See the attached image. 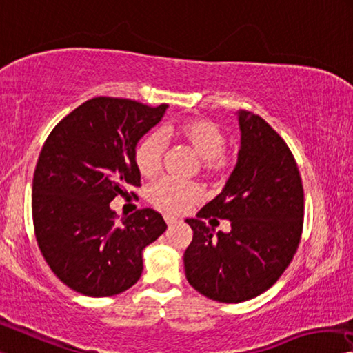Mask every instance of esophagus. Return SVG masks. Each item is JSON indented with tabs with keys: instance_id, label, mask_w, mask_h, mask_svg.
<instances>
[{
	"instance_id": "34e87169",
	"label": "esophagus",
	"mask_w": 353,
	"mask_h": 353,
	"mask_svg": "<svg viewBox=\"0 0 353 353\" xmlns=\"http://www.w3.org/2000/svg\"><path fill=\"white\" fill-rule=\"evenodd\" d=\"M165 221H166L168 226H172V225H176V223H177V218L171 216V215H165Z\"/></svg>"
}]
</instances>
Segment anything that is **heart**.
<instances>
[{
  "label": "heart",
  "instance_id": "heart-1",
  "mask_svg": "<svg viewBox=\"0 0 353 353\" xmlns=\"http://www.w3.org/2000/svg\"><path fill=\"white\" fill-rule=\"evenodd\" d=\"M165 135L174 137L179 143L201 159V168L207 177H221L232 166L225 154L228 139L225 132L209 119H187L166 127ZM165 154V139L160 133H149L138 143L135 163L139 174L154 177L160 171ZM201 199V190L194 183H176L172 181L157 182L149 190V201L157 209L179 214Z\"/></svg>",
  "mask_w": 353,
  "mask_h": 353
}]
</instances>
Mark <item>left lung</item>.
<instances>
[{
    "label": "left lung",
    "mask_w": 353,
    "mask_h": 353,
    "mask_svg": "<svg viewBox=\"0 0 353 353\" xmlns=\"http://www.w3.org/2000/svg\"><path fill=\"white\" fill-rule=\"evenodd\" d=\"M237 163L221 193L188 218L193 240L183 253L188 283L221 303L254 299L278 281L299 248L303 185L284 139L257 114L239 110ZM232 221L214 234L204 219Z\"/></svg>",
    "instance_id": "8db88e82"
}]
</instances>
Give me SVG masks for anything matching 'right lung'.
<instances>
[{
	"label": "right lung",
	"mask_w": 353,
	"mask_h": 353,
	"mask_svg": "<svg viewBox=\"0 0 353 353\" xmlns=\"http://www.w3.org/2000/svg\"><path fill=\"white\" fill-rule=\"evenodd\" d=\"M166 108L91 99L43 144L32 179L37 245L54 275L77 292L110 297L132 288L141 276L143 250L166 231L163 216L152 209L117 221L110 207L132 185L139 187L137 144Z\"/></svg>",
	"instance_id": "add662e5"
}]
</instances>
